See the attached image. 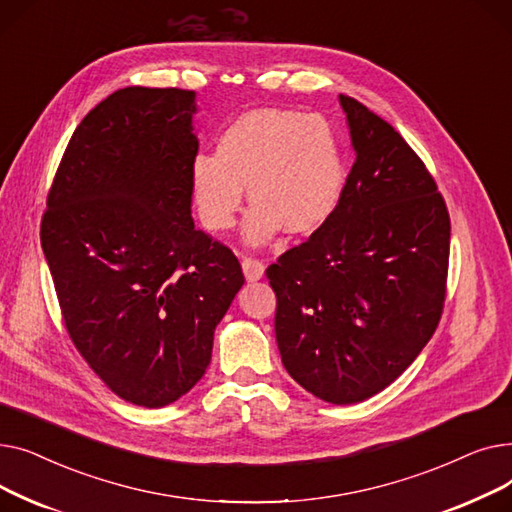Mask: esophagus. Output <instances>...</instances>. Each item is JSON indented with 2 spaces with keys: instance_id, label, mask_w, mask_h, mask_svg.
I'll return each mask as SVG.
<instances>
[{
  "instance_id": "esophagus-1",
  "label": "esophagus",
  "mask_w": 512,
  "mask_h": 512,
  "mask_svg": "<svg viewBox=\"0 0 512 512\" xmlns=\"http://www.w3.org/2000/svg\"><path fill=\"white\" fill-rule=\"evenodd\" d=\"M242 272H245V278H247L249 282H257V280L263 278L265 267H263L261 261L251 259V257H245V259H242Z\"/></svg>"
}]
</instances>
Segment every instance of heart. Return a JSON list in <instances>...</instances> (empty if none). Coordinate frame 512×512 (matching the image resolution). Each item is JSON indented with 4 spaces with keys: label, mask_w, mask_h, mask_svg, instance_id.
<instances>
[{
    "label": "heart",
    "mask_w": 512,
    "mask_h": 512,
    "mask_svg": "<svg viewBox=\"0 0 512 512\" xmlns=\"http://www.w3.org/2000/svg\"><path fill=\"white\" fill-rule=\"evenodd\" d=\"M346 168L334 128L321 116L263 107L238 116L218 139L215 155L191 164V191L209 232L234 226L249 188L247 245L261 247L282 228L307 236L324 228L344 193Z\"/></svg>",
    "instance_id": "heart-1"
}]
</instances>
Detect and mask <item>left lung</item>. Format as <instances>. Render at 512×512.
Wrapping results in <instances>:
<instances>
[{
	"label": "left lung",
	"mask_w": 512,
	"mask_h": 512,
	"mask_svg": "<svg viewBox=\"0 0 512 512\" xmlns=\"http://www.w3.org/2000/svg\"><path fill=\"white\" fill-rule=\"evenodd\" d=\"M355 164L330 222L267 267L276 340L290 378L332 405L390 386L442 315L450 218L407 141L338 97Z\"/></svg>",
	"instance_id": "8db88e82"
}]
</instances>
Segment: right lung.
Masks as SVG:
<instances>
[{
  "label": "right lung",
  "mask_w": 512,
  "mask_h": 512,
  "mask_svg": "<svg viewBox=\"0 0 512 512\" xmlns=\"http://www.w3.org/2000/svg\"><path fill=\"white\" fill-rule=\"evenodd\" d=\"M195 114L184 89L103 99L76 126L41 222L72 342L107 388L147 409L203 378L245 284L232 251L193 222Z\"/></svg>",
  "instance_id": "obj_1"
}]
</instances>
